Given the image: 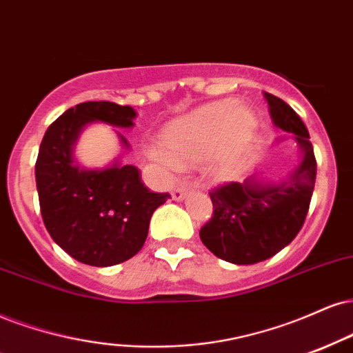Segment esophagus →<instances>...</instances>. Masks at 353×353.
I'll return each instance as SVG.
<instances>
[{
  "instance_id": "esophagus-1",
  "label": "esophagus",
  "mask_w": 353,
  "mask_h": 353,
  "mask_svg": "<svg viewBox=\"0 0 353 353\" xmlns=\"http://www.w3.org/2000/svg\"><path fill=\"white\" fill-rule=\"evenodd\" d=\"M185 194H188V185H185V184L176 185V188H174L172 192H171L174 201H182V199L185 197Z\"/></svg>"
}]
</instances>
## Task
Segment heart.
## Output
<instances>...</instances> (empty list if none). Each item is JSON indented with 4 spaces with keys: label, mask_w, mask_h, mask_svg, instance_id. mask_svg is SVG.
Here are the masks:
<instances>
[{
    "label": "heart",
    "mask_w": 353,
    "mask_h": 353,
    "mask_svg": "<svg viewBox=\"0 0 353 353\" xmlns=\"http://www.w3.org/2000/svg\"><path fill=\"white\" fill-rule=\"evenodd\" d=\"M254 130L256 117L252 110L236 107L235 100L214 101L171 123L161 138L169 158L156 152L154 159L185 164L207 152L209 171L225 174L246 150Z\"/></svg>",
    "instance_id": "heart-1"
}]
</instances>
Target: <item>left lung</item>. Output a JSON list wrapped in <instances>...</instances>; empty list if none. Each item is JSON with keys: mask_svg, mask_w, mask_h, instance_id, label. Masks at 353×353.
<instances>
[{"mask_svg": "<svg viewBox=\"0 0 353 353\" xmlns=\"http://www.w3.org/2000/svg\"><path fill=\"white\" fill-rule=\"evenodd\" d=\"M265 97L274 125L294 134L303 161L279 185L245 181L210 189L214 214L199 235L215 256L235 265L268 260L290 245L303 228L316 184L317 163L307 128L286 101L271 93Z\"/></svg>", "mask_w": 353, "mask_h": 353, "instance_id": "obj_1", "label": "left lung"}]
</instances>
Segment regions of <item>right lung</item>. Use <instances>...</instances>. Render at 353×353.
I'll use <instances>...</instances> for the list:
<instances>
[{"instance_id": "obj_1", "label": "right lung", "mask_w": 353, "mask_h": 353, "mask_svg": "<svg viewBox=\"0 0 353 353\" xmlns=\"http://www.w3.org/2000/svg\"><path fill=\"white\" fill-rule=\"evenodd\" d=\"M134 117L131 107L85 101L62 113L42 138L36 161L42 220L55 243L83 265L103 268L133 258L146 241L152 212L171 197L151 192L131 164L85 171L72 159L87 123L130 128Z\"/></svg>"}]
</instances>
